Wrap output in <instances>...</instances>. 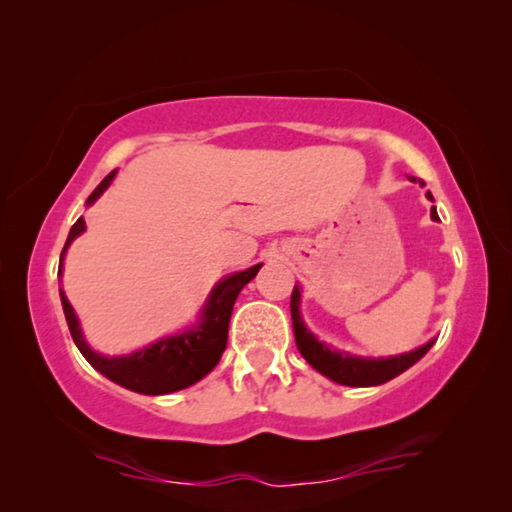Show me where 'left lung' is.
<instances>
[{"label":"left lung","mask_w":512,"mask_h":512,"mask_svg":"<svg viewBox=\"0 0 512 512\" xmlns=\"http://www.w3.org/2000/svg\"><path fill=\"white\" fill-rule=\"evenodd\" d=\"M428 198L433 200L431 193H428ZM431 216L437 221L435 207L431 209ZM298 300H300V291L298 287H294V291H291V321H294L298 351L316 371L323 373V376H328L330 380H335L339 385H348V387L383 385L387 380L399 376V373H403L405 369H410L415 362H419L428 353V348L433 346V342H428L421 348H417V351L396 355V358H387V360L385 358L380 360L353 358V355L330 351L328 346L316 342L312 332L303 326V319H300L298 314Z\"/></svg>","instance_id":"1"}]
</instances>
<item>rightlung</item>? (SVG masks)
<instances>
[{
	"label": "right lung",
	"instance_id": "right-lung-1",
	"mask_svg": "<svg viewBox=\"0 0 512 512\" xmlns=\"http://www.w3.org/2000/svg\"><path fill=\"white\" fill-rule=\"evenodd\" d=\"M113 175H116V170L97 184V189L88 196L86 205H93V202L102 196V191L111 184ZM84 230H86V221L84 218H79V221L72 225L66 246H63L61 262L72 239ZM259 269H262V264L225 278L221 285L212 291V296H209L205 314H202V321L198 328L184 332V335L166 337L157 344L143 348L139 353L123 355V358H104V355L91 351V346H88L84 342V337H81L75 310H72V305L68 303L63 289H59V294H61L63 312H66L70 335L75 339L81 355H84V358L91 362L97 371L104 373L109 380H113V383L132 389V392L157 396V394L177 392V389H184L193 383H198L202 376H207V373L216 367L227 346V326H230L234 300H237L239 291L255 278ZM59 275H61V266H59Z\"/></svg>",
	"mask_w": 512,
	"mask_h": 512
}]
</instances>
